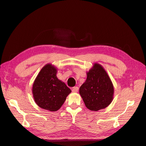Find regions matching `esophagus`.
Segmentation results:
<instances>
[{
  "label": "esophagus",
  "mask_w": 146,
  "mask_h": 146,
  "mask_svg": "<svg viewBox=\"0 0 146 146\" xmlns=\"http://www.w3.org/2000/svg\"><path fill=\"white\" fill-rule=\"evenodd\" d=\"M72 91L73 92H77V91H79V88L77 87V86H75V87H74V88H72Z\"/></svg>",
  "instance_id": "obj_1"
}]
</instances>
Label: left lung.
Instances as JSON below:
<instances>
[{
	"label": "left lung",
	"mask_w": 146,
	"mask_h": 146,
	"mask_svg": "<svg viewBox=\"0 0 146 146\" xmlns=\"http://www.w3.org/2000/svg\"><path fill=\"white\" fill-rule=\"evenodd\" d=\"M113 93V86L105 70L102 65L94 64L79 89L86 106L95 111L105 108L111 103Z\"/></svg>",
	"instance_id": "1"
}]
</instances>
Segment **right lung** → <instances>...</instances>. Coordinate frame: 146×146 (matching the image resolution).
<instances>
[{
	"mask_svg": "<svg viewBox=\"0 0 146 146\" xmlns=\"http://www.w3.org/2000/svg\"><path fill=\"white\" fill-rule=\"evenodd\" d=\"M56 69L47 64L38 74L33 86V94L36 103L40 108L50 111L60 108L71 93V90L56 77Z\"/></svg>",
	"mask_w": 146,
	"mask_h": 146,
	"instance_id": "obj_1",
	"label": "right lung"
}]
</instances>
